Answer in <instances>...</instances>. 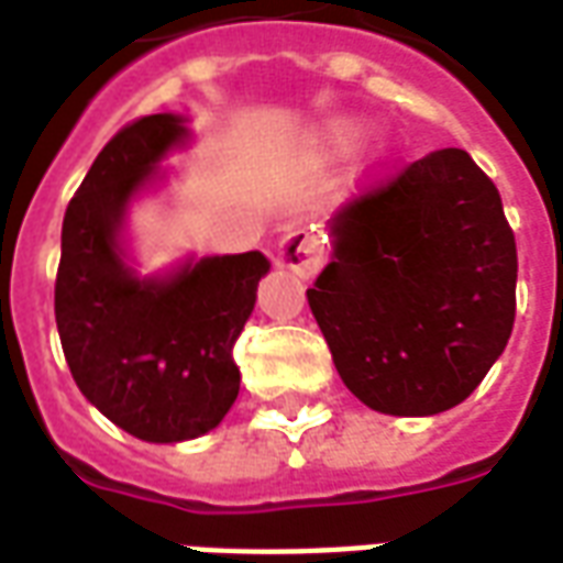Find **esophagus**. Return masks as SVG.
Masks as SVG:
<instances>
[{
    "instance_id": "34e87169",
    "label": "esophagus",
    "mask_w": 563,
    "mask_h": 563,
    "mask_svg": "<svg viewBox=\"0 0 563 563\" xmlns=\"http://www.w3.org/2000/svg\"><path fill=\"white\" fill-rule=\"evenodd\" d=\"M274 262L280 268H289L301 277H313L322 262H325V250L319 244V238L307 232V229H289L277 241V250H274Z\"/></svg>"
}]
</instances>
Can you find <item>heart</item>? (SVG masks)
Returning a JSON list of instances; mask_svg holds the SVG:
<instances>
[{"mask_svg":"<svg viewBox=\"0 0 563 563\" xmlns=\"http://www.w3.org/2000/svg\"><path fill=\"white\" fill-rule=\"evenodd\" d=\"M371 135V123L362 120V117H338V120H331L325 132H322V141H325V147L334 153V156H346V153H353L362 141ZM389 159V144L386 141H379L374 153H371V168H383Z\"/></svg>","mask_w":563,"mask_h":563,"instance_id":"1","label":"heart"}]
</instances>
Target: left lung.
I'll list each match as a JSON object with an SVG mask.
<instances>
[{"label":"left lung","mask_w":563,"mask_h":563,"mask_svg":"<svg viewBox=\"0 0 563 563\" xmlns=\"http://www.w3.org/2000/svg\"><path fill=\"white\" fill-rule=\"evenodd\" d=\"M329 238L307 301L343 386L386 416L464 401L516 319V238L497 186L464 150H434L338 210Z\"/></svg>","instance_id":"left-lung-1"}]
</instances>
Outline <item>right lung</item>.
<instances>
[{
  "label": "right lung",
  "instance_id": "right-lung-1",
  "mask_svg": "<svg viewBox=\"0 0 563 563\" xmlns=\"http://www.w3.org/2000/svg\"><path fill=\"white\" fill-rule=\"evenodd\" d=\"M184 114H153L104 144L63 220L56 329L84 398L126 434L184 443L232 410L234 343L271 262L258 250L184 256L141 274L129 213L192 141Z\"/></svg>",
  "mask_w": 563,
  "mask_h": 563
}]
</instances>
